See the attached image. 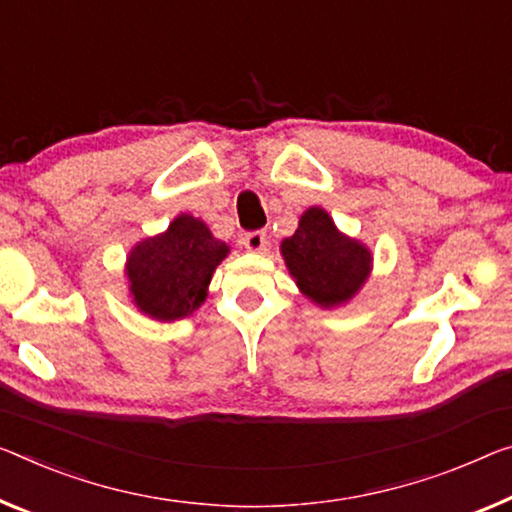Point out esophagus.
<instances>
[{
    "label": "esophagus",
    "mask_w": 512,
    "mask_h": 512,
    "mask_svg": "<svg viewBox=\"0 0 512 512\" xmlns=\"http://www.w3.org/2000/svg\"><path fill=\"white\" fill-rule=\"evenodd\" d=\"M242 245H245L249 251H263L267 245V235L265 231H249L242 235Z\"/></svg>",
    "instance_id": "obj_1"
}]
</instances>
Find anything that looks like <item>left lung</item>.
Listing matches in <instances>:
<instances>
[{
  "label": "left lung",
  "mask_w": 512,
  "mask_h": 512,
  "mask_svg": "<svg viewBox=\"0 0 512 512\" xmlns=\"http://www.w3.org/2000/svg\"><path fill=\"white\" fill-rule=\"evenodd\" d=\"M281 254L297 286L320 306L350 300L371 270L368 249L338 233L320 208L304 212L300 229L281 242Z\"/></svg>",
  "instance_id": "obj_1"
}]
</instances>
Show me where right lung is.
Listing matches in <instances>:
<instances>
[{
  "mask_svg": "<svg viewBox=\"0 0 512 512\" xmlns=\"http://www.w3.org/2000/svg\"><path fill=\"white\" fill-rule=\"evenodd\" d=\"M229 254L192 215L174 219L167 233L148 238L128 258L130 290L141 311L157 320L185 318L206 300L215 267Z\"/></svg>",
  "mask_w": 512,
  "mask_h": 512,
  "instance_id": "1",
  "label": "right lung"
}]
</instances>
